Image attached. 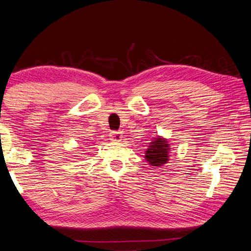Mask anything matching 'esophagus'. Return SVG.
<instances>
[{"label":"esophagus","instance_id":"esophagus-1","mask_svg":"<svg viewBox=\"0 0 251 251\" xmlns=\"http://www.w3.org/2000/svg\"><path fill=\"white\" fill-rule=\"evenodd\" d=\"M110 137H111V140L120 141L121 138H122V132H121V131H111Z\"/></svg>","mask_w":251,"mask_h":251}]
</instances>
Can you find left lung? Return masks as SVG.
Segmentation results:
<instances>
[{
  "label": "left lung",
  "instance_id": "8db88e82",
  "mask_svg": "<svg viewBox=\"0 0 251 251\" xmlns=\"http://www.w3.org/2000/svg\"><path fill=\"white\" fill-rule=\"evenodd\" d=\"M170 146L162 138H155L146 151V160L153 167H161L169 160Z\"/></svg>",
  "mask_w": 251,
  "mask_h": 251
}]
</instances>
